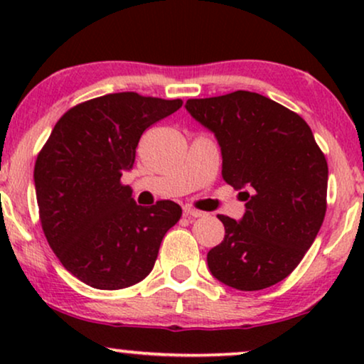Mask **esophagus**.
<instances>
[{"label": "esophagus", "mask_w": 364, "mask_h": 364, "mask_svg": "<svg viewBox=\"0 0 364 364\" xmlns=\"http://www.w3.org/2000/svg\"><path fill=\"white\" fill-rule=\"evenodd\" d=\"M203 215H205V213L197 210V208H191V207L183 208V217H186V218H198V217H203Z\"/></svg>", "instance_id": "1"}]
</instances>
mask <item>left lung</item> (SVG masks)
<instances>
[{"instance_id":"left-lung-1","label":"left lung","mask_w":364,"mask_h":364,"mask_svg":"<svg viewBox=\"0 0 364 364\" xmlns=\"http://www.w3.org/2000/svg\"><path fill=\"white\" fill-rule=\"evenodd\" d=\"M191 116L215 134L222 177L242 191L245 213L207 253L212 275L242 291L263 290L298 267L326 213L328 164L308 124L262 94L188 99Z\"/></svg>"}]
</instances>
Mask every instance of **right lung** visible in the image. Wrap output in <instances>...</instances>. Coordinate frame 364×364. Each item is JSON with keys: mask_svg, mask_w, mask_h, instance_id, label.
Returning a JSON list of instances; mask_svg holds the SVG:
<instances>
[{"mask_svg": "<svg viewBox=\"0 0 364 364\" xmlns=\"http://www.w3.org/2000/svg\"><path fill=\"white\" fill-rule=\"evenodd\" d=\"M182 107V99L116 92L64 112L34 164L39 220L69 273L97 290H121L146 278L181 205L134 202L121 182L139 139Z\"/></svg>", "mask_w": 364, "mask_h": 364, "instance_id": "right-lung-1", "label": "right lung"}]
</instances>
